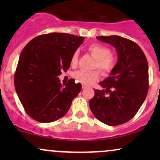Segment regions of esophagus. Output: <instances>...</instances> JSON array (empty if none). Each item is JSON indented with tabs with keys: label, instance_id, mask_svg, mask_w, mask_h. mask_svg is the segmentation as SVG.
Segmentation results:
<instances>
[{
	"label": "esophagus",
	"instance_id": "1",
	"mask_svg": "<svg viewBox=\"0 0 160 160\" xmlns=\"http://www.w3.org/2000/svg\"><path fill=\"white\" fill-rule=\"evenodd\" d=\"M88 87V86H86V85H82V89H86V88H87Z\"/></svg>",
	"mask_w": 160,
	"mask_h": 160
}]
</instances>
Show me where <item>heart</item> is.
<instances>
[{
	"label": "heart",
	"instance_id": "1",
	"mask_svg": "<svg viewBox=\"0 0 160 160\" xmlns=\"http://www.w3.org/2000/svg\"><path fill=\"white\" fill-rule=\"evenodd\" d=\"M88 51L91 55L96 58L95 63V68H98L104 75H108L113 71L116 66V58L111 54V50L109 47L100 44L93 43L88 47ZM78 63V52L76 51L73 53L71 58V65L73 67L77 66ZM77 81L83 85H92L99 80V72L98 71H77L73 74Z\"/></svg>",
	"mask_w": 160,
	"mask_h": 160
}]
</instances>
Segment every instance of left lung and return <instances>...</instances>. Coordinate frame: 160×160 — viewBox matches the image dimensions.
I'll return each instance as SVG.
<instances>
[{
  "label": "left lung",
  "mask_w": 160,
  "mask_h": 160,
  "mask_svg": "<svg viewBox=\"0 0 160 160\" xmlns=\"http://www.w3.org/2000/svg\"><path fill=\"white\" fill-rule=\"evenodd\" d=\"M115 47L118 61L89 101L93 115L108 126H119L133 118L144 103L148 88V63L137 43L117 35L97 37ZM108 93V96L105 94Z\"/></svg>",
  "instance_id": "obj_1"
}]
</instances>
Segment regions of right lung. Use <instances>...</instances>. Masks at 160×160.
<instances>
[{
	"mask_svg": "<svg viewBox=\"0 0 160 160\" xmlns=\"http://www.w3.org/2000/svg\"><path fill=\"white\" fill-rule=\"evenodd\" d=\"M83 37L49 33L34 38L24 47L16 68L14 84L26 113L40 122H51L68 111L82 89L71 79L62 86L61 71L71 65L73 53L83 43Z\"/></svg>",
	"mask_w": 160,
	"mask_h": 160,
	"instance_id": "1",
	"label": "right lung"
}]
</instances>
